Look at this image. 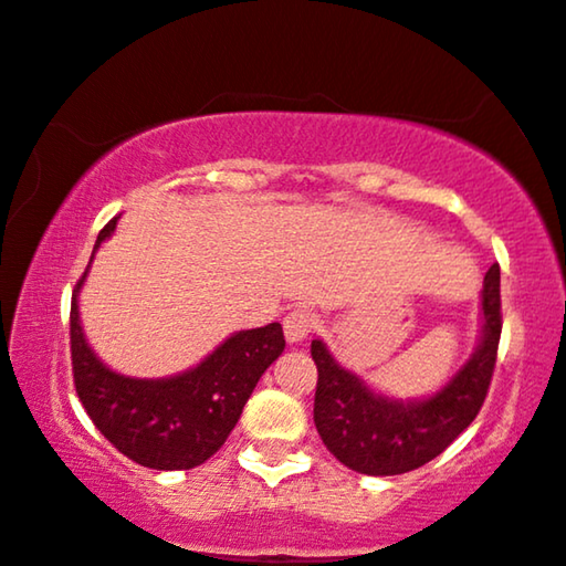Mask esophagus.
Masks as SVG:
<instances>
[{"label": "esophagus", "instance_id": "esophagus-1", "mask_svg": "<svg viewBox=\"0 0 566 566\" xmlns=\"http://www.w3.org/2000/svg\"><path fill=\"white\" fill-rule=\"evenodd\" d=\"M314 327H317V322H314V314H310L306 310H293V312L285 314V319H283L285 340H289L291 346H296V343L306 340V337L312 335Z\"/></svg>", "mask_w": 566, "mask_h": 566}]
</instances>
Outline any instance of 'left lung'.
<instances>
[{"label":"left lung","instance_id":"obj_1","mask_svg":"<svg viewBox=\"0 0 566 566\" xmlns=\"http://www.w3.org/2000/svg\"><path fill=\"white\" fill-rule=\"evenodd\" d=\"M502 335L499 265L481 291V335L471 358L427 398H390L335 361L322 340H312L317 364L314 427L322 442L350 471L400 475L427 465L473 423L486 400Z\"/></svg>","mask_w":566,"mask_h":566}]
</instances>
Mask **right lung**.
<instances>
[{
	"mask_svg": "<svg viewBox=\"0 0 566 566\" xmlns=\"http://www.w3.org/2000/svg\"><path fill=\"white\" fill-rule=\"evenodd\" d=\"M116 223L119 216L98 233L93 256L116 231ZM91 265L75 285L70 312L72 374L80 402L95 429L137 465L153 471L202 465L223 447L256 381L283 354V327L270 322L265 327L239 329L192 369L171 377H127L101 361L80 322L77 298Z\"/></svg>",
	"mask_w": 566,
	"mask_h": 566,
	"instance_id": "right-lung-1",
	"label": "right lung"
}]
</instances>
